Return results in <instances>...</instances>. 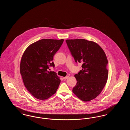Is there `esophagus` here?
I'll return each mask as SVG.
<instances>
[{
  "mask_svg": "<svg viewBox=\"0 0 130 130\" xmlns=\"http://www.w3.org/2000/svg\"><path fill=\"white\" fill-rule=\"evenodd\" d=\"M68 77H69V76H65V77H63V79H65V80H66V79H68Z\"/></svg>",
  "mask_w": 130,
  "mask_h": 130,
  "instance_id": "esophagus-1",
  "label": "esophagus"
}]
</instances>
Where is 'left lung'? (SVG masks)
Returning <instances> with one entry per match:
<instances>
[{"label": "left lung", "instance_id": "1", "mask_svg": "<svg viewBox=\"0 0 130 130\" xmlns=\"http://www.w3.org/2000/svg\"><path fill=\"white\" fill-rule=\"evenodd\" d=\"M66 42L76 63L82 65V70L74 75L77 83L73 92L83 101L96 98L106 84L108 60L99 44L84 39H67Z\"/></svg>", "mask_w": 130, "mask_h": 130}]
</instances>
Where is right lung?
<instances>
[{"label":"right lung","instance_id":"1","mask_svg":"<svg viewBox=\"0 0 130 130\" xmlns=\"http://www.w3.org/2000/svg\"><path fill=\"white\" fill-rule=\"evenodd\" d=\"M64 39H42L29 45L24 52L20 72L25 87L31 94L40 100L48 99L56 93L60 79L55 72L53 57Z\"/></svg>","mask_w":130,"mask_h":130}]
</instances>
